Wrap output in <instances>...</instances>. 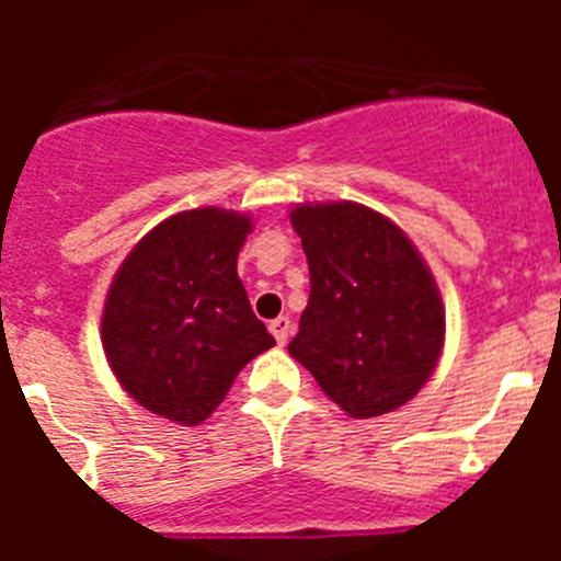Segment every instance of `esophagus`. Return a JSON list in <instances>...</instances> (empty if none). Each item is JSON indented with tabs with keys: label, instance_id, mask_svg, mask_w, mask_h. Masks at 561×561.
<instances>
[{
	"label": "esophagus",
	"instance_id": "obj_1",
	"mask_svg": "<svg viewBox=\"0 0 561 561\" xmlns=\"http://www.w3.org/2000/svg\"><path fill=\"white\" fill-rule=\"evenodd\" d=\"M270 331L272 336L277 340V345H286V340H289V331H291V320L289 317H275L270 323Z\"/></svg>",
	"mask_w": 561,
	"mask_h": 561
}]
</instances>
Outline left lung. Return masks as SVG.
<instances>
[{"label":"left lung","instance_id":"8db88e82","mask_svg":"<svg viewBox=\"0 0 561 561\" xmlns=\"http://www.w3.org/2000/svg\"><path fill=\"white\" fill-rule=\"evenodd\" d=\"M309 306L289 354L354 419L390 413L433 376L444 345L438 286L410 238L356 202L300 205Z\"/></svg>","mask_w":561,"mask_h":561}]
</instances>
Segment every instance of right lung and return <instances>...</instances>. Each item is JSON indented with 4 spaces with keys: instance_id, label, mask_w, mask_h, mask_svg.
<instances>
[{
    "instance_id": "right-lung-1",
    "label": "right lung",
    "mask_w": 561,
    "mask_h": 561,
    "mask_svg": "<svg viewBox=\"0 0 561 561\" xmlns=\"http://www.w3.org/2000/svg\"><path fill=\"white\" fill-rule=\"evenodd\" d=\"M250 219L221 207L176 213L128 252L101 320L103 351L131 399L193 427L238 370L275 345L238 277Z\"/></svg>"
}]
</instances>
